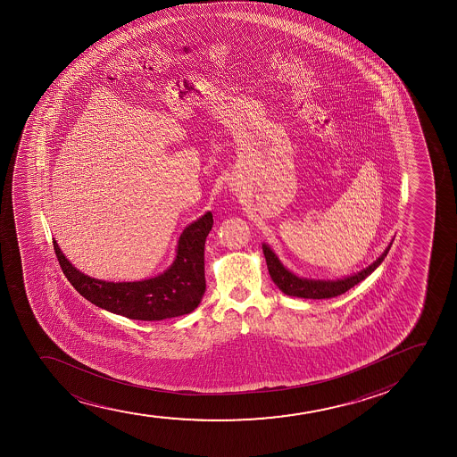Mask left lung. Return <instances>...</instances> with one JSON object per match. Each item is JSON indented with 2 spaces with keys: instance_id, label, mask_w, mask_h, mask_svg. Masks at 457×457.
<instances>
[{
  "instance_id": "obj_1",
  "label": "left lung",
  "mask_w": 457,
  "mask_h": 457,
  "mask_svg": "<svg viewBox=\"0 0 457 457\" xmlns=\"http://www.w3.org/2000/svg\"><path fill=\"white\" fill-rule=\"evenodd\" d=\"M390 247H392V244L384 250L383 254L378 257L375 262L361 270L360 273L352 274L345 278H337V280H314V278H299L282 265L267 244H263L262 250L270 276L282 293L293 295V297H302V299H331V297L346 293L347 289L360 284L361 280L368 278L369 274L373 273L379 267V263L383 262L384 257L387 256Z\"/></svg>"
}]
</instances>
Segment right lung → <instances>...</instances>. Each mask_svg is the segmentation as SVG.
<instances>
[{
  "mask_svg": "<svg viewBox=\"0 0 457 457\" xmlns=\"http://www.w3.org/2000/svg\"><path fill=\"white\" fill-rule=\"evenodd\" d=\"M212 226L213 216L207 212L186 227L172 265L157 278L138 282H106L89 278L69 262L58 242L53 241V247L65 278L91 303L132 320H164L190 314L200 304L205 291V237Z\"/></svg>",
  "mask_w": 457,
  "mask_h": 457,
  "instance_id": "add662e5",
  "label": "right lung"
}]
</instances>
